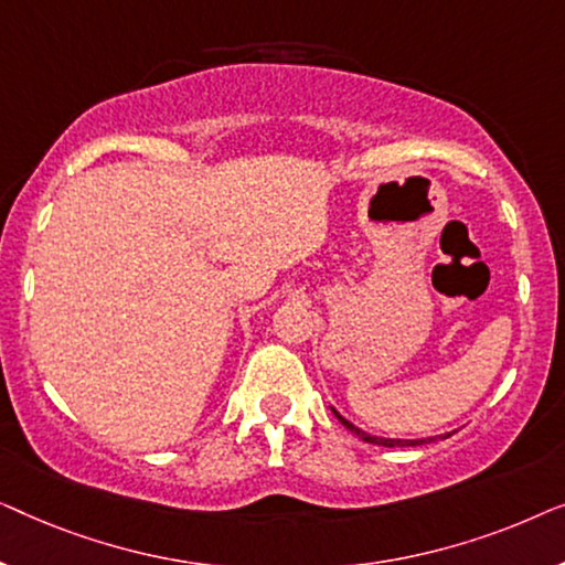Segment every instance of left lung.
Here are the masks:
<instances>
[{
	"mask_svg": "<svg viewBox=\"0 0 565 565\" xmlns=\"http://www.w3.org/2000/svg\"><path fill=\"white\" fill-rule=\"evenodd\" d=\"M331 412H334L337 419L342 422L344 427L352 431V435H358V437L362 439V443H370V445H381V447H416V445H427V443H431V439H447V437H450V431H447V435L427 437V439H391V437H373V435H367V431H362L360 427H354L352 422H347L344 416L337 412V408H331Z\"/></svg>",
	"mask_w": 565,
	"mask_h": 565,
	"instance_id": "1",
	"label": "left lung"
}]
</instances>
